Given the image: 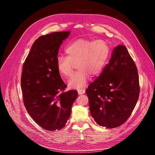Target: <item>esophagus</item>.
I'll use <instances>...</instances> for the list:
<instances>
[{
  "instance_id": "esophagus-1",
  "label": "esophagus",
  "mask_w": 155,
  "mask_h": 155,
  "mask_svg": "<svg viewBox=\"0 0 155 155\" xmlns=\"http://www.w3.org/2000/svg\"><path fill=\"white\" fill-rule=\"evenodd\" d=\"M78 94H83L85 93V90L84 89H78Z\"/></svg>"
}]
</instances>
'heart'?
<instances>
[{"instance_id": "heart-1", "label": "heart", "mask_w": 155, "mask_h": 155, "mask_svg": "<svg viewBox=\"0 0 155 155\" xmlns=\"http://www.w3.org/2000/svg\"><path fill=\"white\" fill-rule=\"evenodd\" d=\"M67 56L57 58V67L60 74L69 77L73 73L74 64L78 70L69 79L71 88H82L86 86L90 74L98 76L102 73L110 57L111 49L104 40L79 38L66 48Z\"/></svg>"}]
</instances>
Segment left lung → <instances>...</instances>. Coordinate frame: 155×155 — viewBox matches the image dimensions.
<instances>
[{"mask_svg":"<svg viewBox=\"0 0 155 155\" xmlns=\"http://www.w3.org/2000/svg\"><path fill=\"white\" fill-rule=\"evenodd\" d=\"M86 93L89 110L99 126L114 128L130 117L138 101L140 87L138 70L127 48H114L109 63Z\"/></svg>","mask_w":155,"mask_h":155,"instance_id":"obj_1","label":"left lung"}]
</instances>
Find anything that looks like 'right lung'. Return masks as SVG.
<instances>
[{"label": "right lung", "instance_id": "add662e5", "mask_svg": "<svg viewBox=\"0 0 155 155\" xmlns=\"http://www.w3.org/2000/svg\"><path fill=\"white\" fill-rule=\"evenodd\" d=\"M70 31L54 32L37 38L23 65L21 87L29 115L48 131L63 128L70 117L76 90L65 92L66 85L57 67L58 49Z\"/></svg>", "mask_w": 155, "mask_h": 155}]
</instances>
